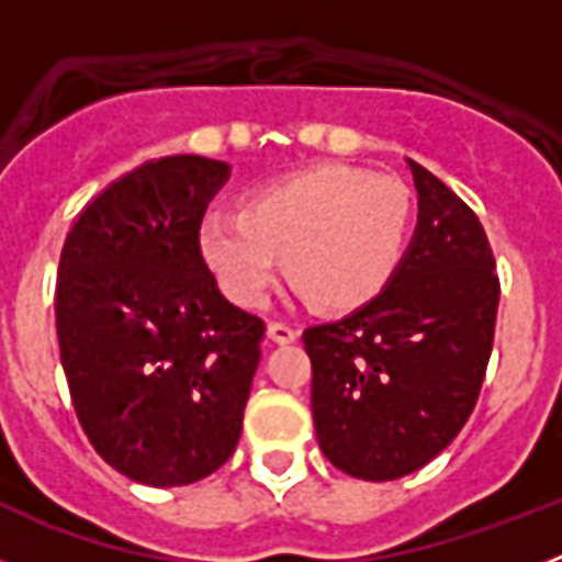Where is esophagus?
<instances>
[{"instance_id":"34e87169","label":"esophagus","mask_w":562,"mask_h":562,"mask_svg":"<svg viewBox=\"0 0 562 562\" xmlns=\"http://www.w3.org/2000/svg\"><path fill=\"white\" fill-rule=\"evenodd\" d=\"M270 340H276L278 346H290V342L297 340L295 326L284 324V321H272L270 324Z\"/></svg>"}]
</instances>
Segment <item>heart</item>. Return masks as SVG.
<instances>
[{
	"mask_svg": "<svg viewBox=\"0 0 562 562\" xmlns=\"http://www.w3.org/2000/svg\"><path fill=\"white\" fill-rule=\"evenodd\" d=\"M414 202L389 173L324 162L256 188L241 213L213 211L200 250L241 306L265 304L281 276L324 310H357L391 281L408 245Z\"/></svg>",
	"mask_w": 562,
	"mask_h": 562,
	"instance_id": "obj_1",
	"label": "heart"
}]
</instances>
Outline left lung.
Returning a JSON list of instances; mask_svg holds the SVG:
<instances>
[{
	"instance_id": "8db88e82",
	"label": "left lung",
	"mask_w": 562,
	"mask_h": 562,
	"mask_svg": "<svg viewBox=\"0 0 562 562\" xmlns=\"http://www.w3.org/2000/svg\"><path fill=\"white\" fill-rule=\"evenodd\" d=\"M408 166L419 220L391 281L342 321L304 331L317 445L362 481L416 473L459 436L498 315L501 284L479 216L428 168Z\"/></svg>"
}]
</instances>
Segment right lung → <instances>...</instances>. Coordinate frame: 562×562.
I'll use <instances>...</instances> for the list:
<instances>
[{"instance_id":"1","label":"right lung","mask_w":562,"mask_h":562,"mask_svg":"<svg viewBox=\"0 0 562 562\" xmlns=\"http://www.w3.org/2000/svg\"><path fill=\"white\" fill-rule=\"evenodd\" d=\"M231 166L148 160L89 202L64 238L61 366L83 434L137 484L182 486L233 456L265 321L220 292L200 250Z\"/></svg>"}]
</instances>
